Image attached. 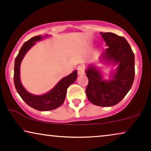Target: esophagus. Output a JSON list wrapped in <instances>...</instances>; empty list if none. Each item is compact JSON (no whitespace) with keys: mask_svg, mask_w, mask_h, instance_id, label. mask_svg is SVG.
Returning <instances> with one entry per match:
<instances>
[{"mask_svg":"<svg viewBox=\"0 0 151 151\" xmlns=\"http://www.w3.org/2000/svg\"><path fill=\"white\" fill-rule=\"evenodd\" d=\"M78 75H83L84 74V67L82 65H80L78 67Z\"/></svg>","mask_w":151,"mask_h":151,"instance_id":"1","label":"esophagus"}]
</instances>
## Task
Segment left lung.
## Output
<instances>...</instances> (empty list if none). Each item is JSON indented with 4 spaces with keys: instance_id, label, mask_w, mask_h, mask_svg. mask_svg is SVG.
<instances>
[{
    "instance_id": "8db88e82",
    "label": "left lung",
    "mask_w": 151,
    "mask_h": 151,
    "mask_svg": "<svg viewBox=\"0 0 151 151\" xmlns=\"http://www.w3.org/2000/svg\"><path fill=\"white\" fill-rule=\"evenodd\" d=\"M108 48L100 60L117 65L112 80H103L100 71L93 65L86 70L88 83L86 88L88 100L99 106L118 104L128 93L135 78V55L127 40L111 32H100Z\"/></svg>"
}]
</instances>
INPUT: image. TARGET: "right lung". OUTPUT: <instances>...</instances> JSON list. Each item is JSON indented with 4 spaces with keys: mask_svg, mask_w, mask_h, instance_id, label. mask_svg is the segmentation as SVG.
Instances as JSON below:
<instances>
[{
    "mask_svg": "<svg viewBox=\"0 0 151 151\" xmlns=\"http://www.w3.org/2000/svg\"><path fill=\"white\" fill-rule=\"evenodd\" d=\"M47 36H48V35H47ZM42 38L41 35L34 36L24 42L22 46L15 59L14 81L18 94L29 106L38 111H46L58 108L63 104L67 94V88L70 84H73L77 78V71L76 70L69 76L63 78L53 89L42 96H35L27 91L22 86L20 80V63L31 47L36 44V42L40 40Z\"/></svg>",
    "mask_w": 151,
    "mask_h": 151,
    "instance_id": "1",
    "label": "right lung"
}]
</instances>
